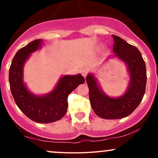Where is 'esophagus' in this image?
I'll list each match as a JSON object with an SVG mask.
<instances>
[{
    "label": "esophagus",
    "instance_id": "34e87169",
    "mask_svg": "<svg viewBox=\"0 0 158 158\" xmlns=\"http://www.w3.org/2000/svg\"><path fill=\"white\" fill-rule=\"evenodd\" d=\"M88 69L85 68H81V75L83 76V77H86V76H87V74H88Z\"/></svg>",
    "mask_w": 158,
    "mask_h": 158
}]
</instances>
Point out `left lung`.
Returning a JSON list of instances; mask_svg holds the SVG:
<instances>
[{
	"label": "left lung",
	"instance_id": "obj_1",
	"mask_svg": "<svg viewBox=\"0 0 158 158\" xmlns=\"http://www.w3.org/2000/svg\"><path fill=\"white\" fill-rule=\"evenodd\" d=\"M112 36L114 56L126 63L129 72L130 81L126 92L119 97H110L99 88L93 74L86 77L93 110L98 117L107 119H121L131 114L142 101L146 85V64L140 52L119 36Z\"/></svg>",
	"mask_w": 158,
	"mask_h": 158
}]
</instances>
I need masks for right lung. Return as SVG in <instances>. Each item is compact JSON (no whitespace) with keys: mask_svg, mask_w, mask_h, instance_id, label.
I'll return each mask as SVG.
<instances>
[{"mask_svg":"<svg viewBox=\"0 0 158 158\" xmlns=\"http://www.w3.org/2000/svg\"><path fill=\"white\" fill-rule=\"evenodd\" d=\"M42 40L36 39L16 52L9 71L10 90L19 109L27 117L39 123L55 122L62 118L68 110V95L85 82L81 74L64 76L50 93L36 96L27 90L23 81V68L32 52L41 47Z\"/></svg>","mask_w":158,"mask_h":158,"instance_id":"1","label":"right lung"}]
</instances>
